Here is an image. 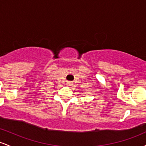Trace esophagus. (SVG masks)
I'll list each match as a JSON object with an SVG mask.
<instances>
[{
	"label": "esophagus",
	"instance_id": "34e87169",
	"mask_svg": "<svg viewBox=\"0 0 146 146\" xmlns=\"http://www.w3.org/2000/svg\"><path fill=\"white\" fill-rule=\"evenodd\" d=\"M67 85L68 86H71V85H73V83L71 82H67Z\"/></svg>",
	"mask_w": 146,
	"mask_h": 146
}]
</instances>
